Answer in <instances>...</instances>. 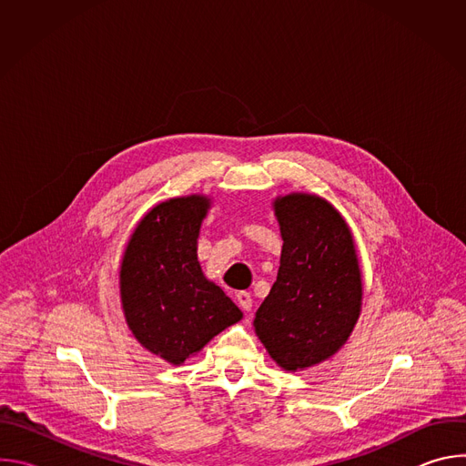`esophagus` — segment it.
<instances>
[{
  "mask_svg": "<svg viewBox=\"0 0 466 466\" xmlns=\"http://www.w3.org/2000/svg\"><path fill=\"white\" fill-rule=\"evenodd\" d=\"M236 299H238V304H239V308H241L243 311H250V308H252V297H250L248 291H239V293L236 295Z\"/></svg>",
  "mask_w": 466,
  "mask_h": 466,
  "instance_id": "1",
  "label": "esophagus"
}]
</instances>
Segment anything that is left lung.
I'll return each mask as SVG.
<instances>
[{
    "instance_id": "obj_1",
    "label": "left lung",
    "mask_w": 466,
    "mask_h": 466,
    "mask_svg": "<svg viewBox=\"0 0 466 466\" xmlns=\"http://www.w3.org/2000/svg\"><path fill=\"white\" fill-rule=\"evenodd\" d=\"M284 239L277 282L254 317V329L286 370L336 354L361 311V275L352 234L324 198L286 195L275 203Z\"/></svg>"
}]
</instances>
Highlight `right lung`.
Returning <instances> with one entry per match:
<instances>
[{"instance_id":"add662e5","label":"right lung","mask_w":466,"mask_h":466,"mask_svg":"<svg viewBox=\"0 0 466 466\" xmlns=\"http://www.w3.org/2000/svg\"><path fill=\"white\" fill-rule=\"evenodd\" d=\"M210 198L189 195L155 207L132 234L121 261V302L128 328L173 365L201 350L243 313L197 261L198 228Z\"/></svg>"}]
</instances>
